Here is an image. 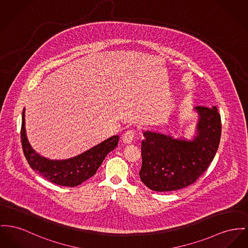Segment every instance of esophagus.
I'll return each mask as SVG.
<instances>
[{"label": "esophagus", "instance_id": "1", "mask_svg": "<svg viewBox=\"0 0 248 248\" xmlns=\"http://www.w3.org/2000/svg\"><path fill=\"white\" fill-rule=\"evenodd\" d=\"M136 132L134 130H128L122 135V142L124 144H131L135 137Z\"/></svg>", "mask_w": 248, "mask_h": 248}]
</instances>
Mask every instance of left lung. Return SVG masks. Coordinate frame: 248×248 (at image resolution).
I'll return each instance as SVG.
<instances>
[{"label": "left lung", "instance_id": "left-lung-1", "mask_svg": "<svg viewBox=\"0 0 248 248\" xmlns=\"http://www.w3.org/2000/svg\"><path fill=\"white\" fill-rule=\"evenodd\" d=\"M197 135L193 140L176 139L158 132H144L142 167L139 176L150 190L170 192L187 187L207 170L221 137V116L216 106H197Z\"/></svg>", "mask_w": 248, "mask_h": 248}]
</instances>
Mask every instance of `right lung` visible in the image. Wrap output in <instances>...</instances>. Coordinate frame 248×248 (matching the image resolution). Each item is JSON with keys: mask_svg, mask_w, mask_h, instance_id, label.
<instances>
[{"mask_svg": "<svg viewBox=\"0 0 248 248\" xmlns=\"http://www.w3.org/2000/svg\"><path fill=\"white\" fill-rule=\"evenodd\" d=\"M21 145L31 168L49 182L61 186L74 187L94 176L106 155L116 149L118 135L112 136L82 154L66 160H50L40 156L30 146L25 132V109L22 111Z\"/></svg>", "mask_w": 248, "mask_h": 248, "instance_id": "add662e5", "label": "right lung"}]
</instances>
